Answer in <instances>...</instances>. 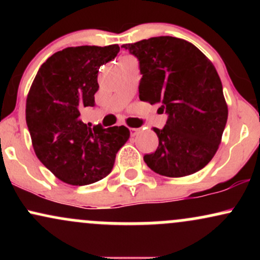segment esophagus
<instances>
[{"instance_id":"1","label":"esophagus","mask_w":260,"mask_h":260,"mask_svg":"<svg viewBox=\"0 0 260 260\" xmlns=\"http://www.w3.org/2000/svg\"><path fill=\"white\" fill-rule=\"evenodd\" d=\"M129 132H131V136L136 137L137 134H139L140 129H139V128H129Z\"/></svg>"}]
</instances>
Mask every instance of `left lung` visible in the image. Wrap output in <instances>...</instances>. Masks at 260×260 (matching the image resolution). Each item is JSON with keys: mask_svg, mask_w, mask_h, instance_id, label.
I'll return each mask as SVG.
<instances>
[{"mask_svg": "<svg viewBox=\"0 0 260 260\" xmlns=\"http://www.w3.org/2000/svg\"><path fill=\"white\" fill-rule=\"evenodd\" d=\"M139 61V99L168 113L162 129L153 128L159 147L144 155L154 172L168 177L196 174L219 148L229 110L214 64L183 39L157 37L122 45Z\"/></svg>", "mask_w": 260, "mask_h": 260, "instance_id": "1", "label": "left lung"}]
</instances>
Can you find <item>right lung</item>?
Segmentation results:
<instances>
[{
	"label": "right lung",
	"mask_w": 260,
	"mask_h": 260,
	"mask_svg": "<svg viewBox=\"0 0 260 260\" xmlns=\"http://www.w3.org/2000/svg\"><path fill=\"white\" fill-rule=\"evenodd\" d=\"M118 52V45L67 47L41 64L30 86L25 120L32 148L45 168L68 184L85 186L106 177L129 139L127 127H91L80 117L95 105L100 66Z\"/></svg>",
	"instance_id": "right-lung-1"
}]
</instances>
